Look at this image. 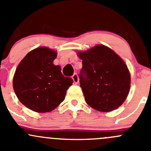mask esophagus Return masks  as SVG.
<instances>
[{
    "instance_id": "esophagus-1",
    "label": "esophagus",
    "mask_w": 151,
    "mask_h": 151,
    "mask_svg": "<svg viewBox=\"0 0 151 151\" xmlns=\"http://www.w3.org/2000/svg\"><path fill=\"white\" fill-rule=\"evenodd\" d=\"M72 80L75 84H77L79 83V77L77 74H74L72 76Z\"/></svg>"
}]
</instances>
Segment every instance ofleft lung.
<instances>
[{
  "label": "left lung",
  "mask_w": 151,
  "mask_h": 151,
  "mask_svg": "<svg viewBox=\"0 0 151 151\" xmlns=\"http://www.w3.org/2000/svg\"><path fill=\"white\" fill-rule=\"evenodd\" d=\"M83 60L80 87L86 103L100 112H111L126 99L131 75L123 60L112 49L102 45L79 51Z\"/></svg>",
  "instance_id": "left-lung-1"
}]
</instances>
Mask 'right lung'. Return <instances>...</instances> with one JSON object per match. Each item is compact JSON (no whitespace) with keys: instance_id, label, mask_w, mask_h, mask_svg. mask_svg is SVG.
Here are the masks:
<instances>
[{"instance_id":"obj_1","label":"right lung","mask_w":151,"mask_h":151,"mask_svg":"<svg viewBox=\"0 0 151 151\" xmlns=\"http://www.w3.org/2000/svg\"><path fill=\"white\" fill-rule=\"evenodd\" d=\"M57 52L41 47L29 52L16 68L13 77L15 94L22 104L36 112L55 109L72 85L65 77L60 66L53 64Z\"/></svg>"}]
</instances>
